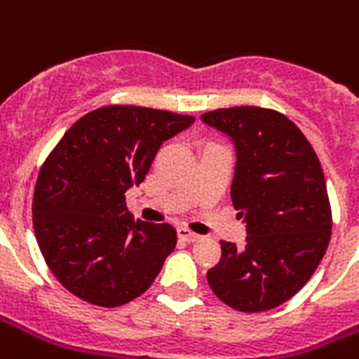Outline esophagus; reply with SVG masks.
<instances>
[{
    "mask_svg": "<svg viewBox=\"0 0 359 359\" xmlns=\"http://www.w3.org/2000/svg\"><path fill=\"white\" fill-rule=\"evenodd\" d=\"M177 233H179L180 241H184V242H196L198 238H200V234L192 233V231L187 229V226H179V229H177Z\"/></svg>",
    "mask_w": 359,
    "mask_h": 359,
    "instance_id": "esophagus-1",
    "label": "esophagus"
}]
</instances>
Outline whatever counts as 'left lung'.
I'll list each match as a JSON object with an SVG mask.
<instances>
[{
	"instance_id": "1",
	"label": "left lung",
	"mask_w": 359,
	"mask_h": 359,
	"mask_svg": "<svg viewBox=\"0 0 359 359\" xmlns=\"http://www.w3.org/2000/svg\"><path fill=\"white\" fill-rule=\"evenodd\" d=\"M203 123L236 146L231 198L246 223V246L221 241L208 283L226 306L256 313L290 300L323 259L332 213L316 149L275 109L241 105L208 111Z\"/></svg>"
}]
</instances>
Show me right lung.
Here are the masks:
<instances>
[{
  "label": "right lung",
  "instance_id": "right-lung-1",
  "mask_svg": "<svg viewBox=\"0 0 359 359\" xmlns=\"http://www.w3.org/2000/svg\"><path fill=\"white\" fill-rule=\"evenodd\" d=\"M192 115L107 105L74 123L40 167L32 223L46 264L76 298L117 308L148 290L177 231L130 217L125 192Z\"/></svg>",
  "mask_w": 359,
  "mask_h": 359
}]
</instances>
